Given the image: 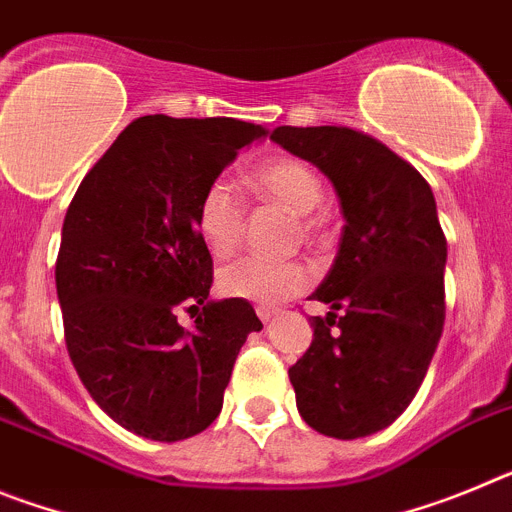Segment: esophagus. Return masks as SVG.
Here are the masks:
<instances>
[{
	"label": "esophagus",
	"mask_w": 512,
	"mask_h": 512,
	"mask_svg": "<svg viewBox=\"0 0 512 512\" xmlns=\"http://www.w3.org/2000/svg\"><path fill=\"white\" fill-rule=\"evenodd\" d=\"M256 315H259V318L264 320V323H269V320L274 318V315H277V310H274V307H264V305H259V307H256Z\"/></svg>",
	"instance_id": "obj_1"
}]
</instances>
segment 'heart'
<instances>
[{"mask_svg":"<svg viewBox=\"0 0 512 512\" xmlns=\"http://www.w3.org/2000/svg\"><path fill=\"white\" fill-rule=\"evenodd\" d=\"M253 192L261 200L282 205L284 210L300 215V225L307 235L318 230L315 217L310 215L323 200L320 176L297 158H277L269 161L251 176ZM243 217L246 207L233 184L215 179L205 187L197 202L194 223L202 243L215 259H225L241 246ZM310 284V269L302 261H264L238 259L223 266L217 274V287L225 297L259 302V305H279L297 297Z\"/></svg>","mask_w":512,"mask_h":512,"instance_id":"obj_1","label":"heart"}]
</instances>
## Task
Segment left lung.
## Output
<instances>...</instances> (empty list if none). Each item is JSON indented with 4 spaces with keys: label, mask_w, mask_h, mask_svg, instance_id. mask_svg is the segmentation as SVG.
I'll return each mask as SVG.
<instances>
[{
    "label": "left lung",
    "mask_w": 512,
    "mask_h": 512,
    "mask_svg": "<svg viewBox=\"0 0 512 512\" xmlns=\"http://www.w3.org/2000/svg\"><path fill=\"white\" fill-rule=\"evenodd\" d=\"M323 171L338 194L343 233L312 300V343L289 369L297 410L330 438H364L413 402L443 333L446 238L423 176L379 140L348 128L271 133ZM342 315H337V310Z\"/></svg>",
    "instance_id": "8db88e82"
}]
</instances>
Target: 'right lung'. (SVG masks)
<instances>
[{"label":"right lung","instance_id":"add662e5","mask_svg":"<svg viewBox=\"0 0 512 512\" xmlns=\"http://www.w3.org/2000/svg\"><path fill=\"white\" fill-rule=\"evenodd\" d=\"M269 130L230 117H138L76 189L56 292L71 364L115 423L151 441L197 436L223 410L251 302L212 300L200 194ZM198 310L194 329L175 320ZM191 309V308H190Z\"/></svg>","mask_w":512,"mask_h":512}]
</instances>
